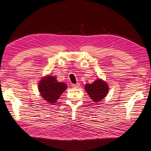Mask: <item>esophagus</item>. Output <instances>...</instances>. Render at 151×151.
Returning a JSON list of instances; mask_svg holds the SVG:
<instances>
[{
  "label": "esophagus",
  "mask_w": 151,
  "mask_h": 151,
  "mask_svg": "<svg viewBox=\"0 0 151 151\" xmlns=\"http://www.w3.org/2000/svg\"><path fill=\"white\" fill-rule=\"evenodd\" d=\"M72 86H73V88H77L79 87V86H80V84H78V83H77V84H74V85H73Z\"/></svg>",
  "instance_id": "1"
}]
</instances>
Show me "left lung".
Returning a JSON list of instances; mask_svg holds the SVG:
<instances>
[{
    "label": "left lung",
    "mask_w": 151,
    "mask_h": 151,
    "mask_svg": "<svg viewBox=\"0 0 151 151\" xmlns=\"http://www.w3.org/2000/svg\"><path fill=\"white\" fill-rule=\"evenodd\" d=\"M85 89L92 101L96 103L106 97L109 91L108 84L101 78L96 79L91 84H86Z\"/></svg>",
    "instance_id": "obj_1"
}]
</instances>
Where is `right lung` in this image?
<instances>
[{
  "label": "right lung",
  "mask_w": 151,
  "mask_h": 151,
  "mask_svg": "<svg viewBox=\"0 0 151 151\" xmlns=\"http://www.w3.org/2000/svg\"><path fill=\"white\" fill-rule=\"evenodd\" d=\"M67 88L65 83L58 82L54 76L47 75L42 77L39 83V91L40 96L48 104H54L64 91Z\"/></svg>",
  "instance_id": "right-lung-1"
}]
</instances>
